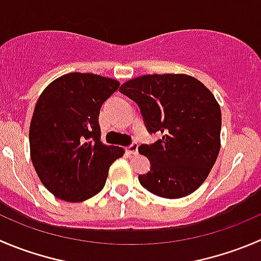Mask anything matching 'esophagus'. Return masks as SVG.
Returning a JSON list of instances; mask_svg holds the SVG:
<instances>
[{
  "label": "esophagus",
  "mask_w": 261,
  "mask_h": 261,
  "mask_svg": "<svg viewBox=\"0 0 261 261\" xmlns=\"http://www.w3.org/2000/svg\"><path fill=\"white\" fill-rule=\"evenodd\" d=\"M138 148H139L138 143H131L130 145L126 146L125 150H126V153L130 154V155H131V154H136V153H138Z\"/></svg>",
  "instance_id": "34e87169"
}]
</instances>
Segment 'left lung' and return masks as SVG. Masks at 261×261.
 <instances>
[{
    "label": "left lung",
    "instance_id": "obj_1",
    "mask_svg": "<svg viewBox=\"0 0 261 261\" xmlns=\"http://www.w3.org/2000/svg\"><path fill=\"white\" fill-rule=\"evenodd\" d=\"M120 92L139 106L148 133L162 134L139 146L150 162L141 186L166 199L192 194L221 149V108L211 90L189 75L154 74L128 80Z\"/></svg>",
    "mask_w": 261,
    "mask_h": 261
}]
</instances>
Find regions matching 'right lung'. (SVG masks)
<instances>
[{
	"label": "right lung",
	"mask_w": 261,
	"mask_h": 261,
	"mask_svg": "<svg viewBox=\"0 0 261 261\" xmlns=\"http://www.w3.org/2000/svg\"><path fill=\"white\" fill-rule=\"evenodd\" d=\"M120 87L117 80L71 72L40 94L29 130L35 172L56 198L79 203L105 187L111 164L123 155L120 146L100 141L103 103Z\"/></svg>",
	"instance_id": "add662e5"
}]
</instances>
